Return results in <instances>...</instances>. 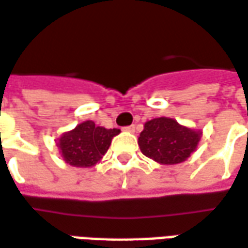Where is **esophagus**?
I'll return each mask as SVG.
<instances>
[{"label":"esophagus","mask_w":248,"mask_h":248,"mask_svg":"<svg viewBox=\"0 0 248 248\" xmlns=\"http://www.w3.org/2000/svg\"><path fill=\"white\" fill-rule=\"evenodd\" d=\"M124 131H126V133H134L136 131V126L134 124L126 126V127H124Z\"/></svg>","instance_id":"obj_1"}]
</instances>
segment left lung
Returning a JSON list of instances; mask_svg holds the SVG:
<instances>
[{"instance_id":"1","label":"left lung","mask_w":248,"mask_h":248,"mask_svg":"<svg viewBox=\"0 0 248 248\" xmlns=\"http://www.w3.org/2000/svg\"><path fill=\"white\" fill-rule=\"evenodd\" d=\"M202 131L185 127L172 118L148 121L138 137V145L146 157L162 165L185 161L197 148Z\"/></svg>"}]
</instances>
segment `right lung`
I'll list each match as a JSON object with an SVG mask.
<instances>
[{
	"label": "right lung",
	"instance_id": "1",
	"mask_svg": "<svg viewBox=\"0 0 248 248\" xmlns=\"http://www.w3.org/2000/svg\"><path fill=\"white\" fill-rule=\"evenodd\" d=\"M119 129L95 126L93 121L78 124L75 129L59 138L58 146L63 160L76 168H91L102 160Z\"/></svg>",
	"mask_w": 248,
	"mask_h": 248
}]
</instances>
